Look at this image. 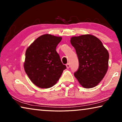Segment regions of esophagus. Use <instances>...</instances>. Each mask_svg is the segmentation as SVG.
I'll list each match as a JSON object with an SVG mask.
<instances>
[{
	"label": "esophagus",
	"instance_id": "esophagus-1",
	"mask_svg": "<svg viewBox=\"0 0 122 122\" xmlns=\"http://www.w3.org/2000/svg\"><path fill=\"white\" fill-rule=\"evenodd\" d=\"M70 67V63H67V64H66V67H67V68H69Z\"/></svg>",
	"mask_w": 122,
	"mask_h": 122
}]
</instances>
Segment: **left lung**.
<instances>
[{
	"mask_svg": "<svg viewBox=\"0 0 122 122\" xmlns=\"http://www.w3.org/2000/svg\"><path fill=\"white\" fill-rule=\"evenodd\" d=\"M70 41L76 50L79 62L75 77L82 87L93 88L107 73L109 53L99 39L90 34L72 37Z\"/></svg>",
	"mask_w": 122,
	"mask_h": 122,
	"instance_id": "left-lung-1",
	"label": "left lung"
}]
</instances>
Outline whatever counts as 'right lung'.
Wrapping results in <instances>:
<instances>
[{
  "label": "right lung",
  "mask_w": 122,
  "mask_h": 122,
  "mask_svg": "<svg viewBox=\"0 0 122 122\" xmlns=\"http://www.w3.org/2000/svg\"><path fill=\"white\" fill-rule=\"evenodd\" d=\"M61 40V37L45 34L26 49L25 71L32 83L41 88H50L55 85L66 68L56 51Z\"/></svg>",
  "instance_id": "1"
}]
</instances>
